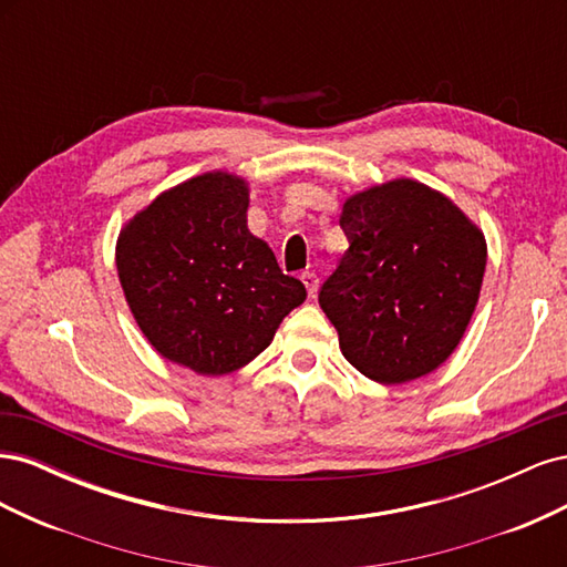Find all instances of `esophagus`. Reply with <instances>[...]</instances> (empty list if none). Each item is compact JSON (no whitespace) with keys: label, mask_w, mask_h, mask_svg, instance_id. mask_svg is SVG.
Returning a JSON list of instances; mask_svg holds the SVG:
<instances>
[{"label":"esophagus","mask_w":567,"mask_h":567,"mask_svg":"<svg viewBox=\"0 0 567 567\" xmlns=\"http://www.w3.org/2000/svg\"><path fill=\"white\" fill-rule=\"evenodd\" d=\"M300 279H302V284H305V288H307V293L315 296L317 288H319V277H317V274H315V271H302Z\"/></svg>","instance_id":"obj_1"}]
</instances>
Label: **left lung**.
Wrapping results in <instances>:
<instances>
[{
    "label": "left lung",
    "mask_w": 567,
    "mask_h": 567,
    "mask_svg": "<svg viewBox=\"0 0 567 567\" xmlns=\"http://www.w3.org/2000/svg\"><path fill=\"white\" fill-rule=\"evenodd\" d=\"M340 227L350 248L323 281L319 305L342 354L383 385L435 371L475 312L487 265L483 231L414 179L350 196Z\"/></svg>",
    "instance_id": "8db88e82"
}]
</instances>
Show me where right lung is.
Here are the masks:
<instances>
[{"mask_svg":"<svg viewBox=\"0 0 567 567\" xmlns=\"http://www.w3.org/2000/svg\"><path fill=\"white\" fill-rule=\"evenodd\" d=\"M246 213V179L205 173L161 194L117 236V277L142 333L200 375L246 367L307 298L248 231Z\"/></svg>","mask_w":567,"mask_h":567,"instance_id":"obj_1","label":"right lung"}]
</instances>
